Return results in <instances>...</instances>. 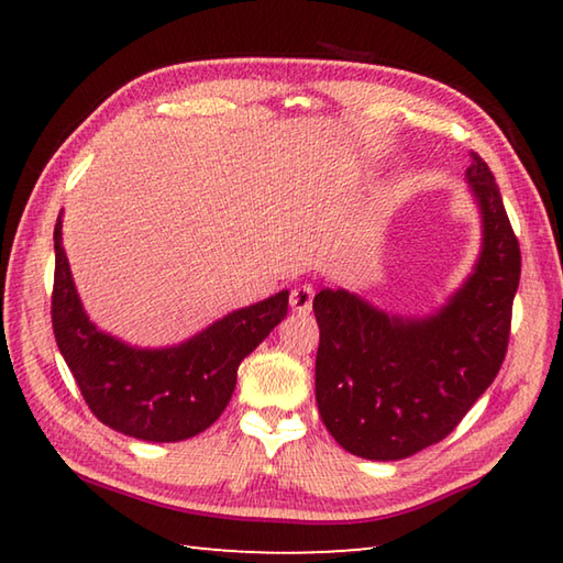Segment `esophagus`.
<instances>
[{
  "label": "esophagus",
  "mask_w": 563,
  "mask_h": 563,
  "mask_svg": "<svg viewBox=\"0 0 563 563\" xmlns=\"http://www.w3.org/2000/svg\"><path fill=\"white\" fill-rule=\"evenodd\" d=\"M312 300H314V288L312 285H297V288L290 292V307L295 312L307 314L312 309Z\"/></svg>",
  "instance_id": "obj_1"
}]
</instances>
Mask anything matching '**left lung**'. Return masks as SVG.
<instances>
[{
    "label": "left lung",
    "mask_w": 563,
    "mask_h": 563,
    "mask_svg": "<svg viewBox=\"0 0 563 563\" xmlns=\"http://www.w3.org/2000/svg\"><path fill=\"white\" fill-rule=\"evenodd\" d=\"M482 214V251L433 314H387L345 288L314 297L317 406L343 450L394 462L450 435L506 357L520 244L488 164L464 174Z\"/></svg>",
    "instance_id": "left-lung-1"
}]
</instances>
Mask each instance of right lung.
Returning <instances> with one entry per match:
<instances>
[{
    "mask_svg": "<svg viewBox=\"0 0 563 563\" xmlns=\"http://www.w3.org/2000/svg\"><path fill=\"white\" fill-rule=\"evenodd\" d=\"M288 290L234 309L184 343L137 349L101 331L77 295L55 224L53 331L84 401L101 423L147 442L194 438L218 421L244 357L288 314Z\"/></svg>",
    "mask_w": 563,
    "mask_h": 563,
    "instance_id": "add662e5",
    "label": "right lung"
}]
</instances>
